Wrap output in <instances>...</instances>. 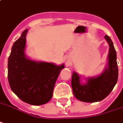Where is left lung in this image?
I'll return each mask as SVG.
<instances>
[{
	"label": "left lung",
	"mask_w": 123,
	"mask_h": 123,
	"mask_svg": "<svg viewBox=\"0 0 123 123\" xmlns=\"http://www.w3.org/2000/svg\"><path fill=\"white\" fill-rule=\"evenodd\" d=\"M105 39L109 44L108 63L104 71L98 76L84 78L86 83L81 81L82 76L73 72L72 76V88L75 98L81 102H100L112 91L117 83L118 69L117 62V52L111 38L106 35Z\"/></svg>",
	"instance_id": "obj_1"
}]
</instances>
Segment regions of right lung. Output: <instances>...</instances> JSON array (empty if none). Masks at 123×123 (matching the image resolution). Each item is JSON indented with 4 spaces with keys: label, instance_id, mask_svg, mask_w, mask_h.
I'll return each instance as SVG.
<instances>
[{
    "label": "right lung",
    "instance_id": "1",
    "mask_svg": "<svg viewBox=\"0 0 123 123\" xmlns=\"http://www.w3.org/2000/svg\"><path fill=\"white\" fill-rule=\"evenodd\" d=\"M25 30L15 43L8 59V80L12 91L23 102L40 106L51 99L53 88L65 65L31 60L25 55Z\"/></svg>",
    "mask_w": 123,
    "mask_h": 123
}]
</instances>
